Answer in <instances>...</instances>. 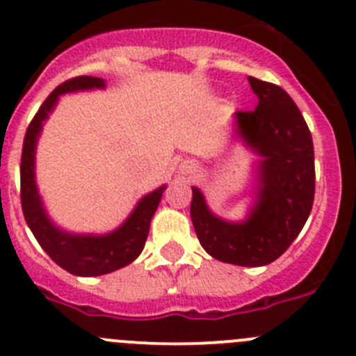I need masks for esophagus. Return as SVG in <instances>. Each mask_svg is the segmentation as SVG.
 <instances>
[{
  "instance_id": "34e87169",
  "label": "esophagus",
  "mask_w": 356,
  "mask_h": 356,
  "mask_svg": "<svg viewBox=\"0 0 356 356\" xmlns=\"http://www.w3.org/2000/svg\"><path fill=\"white\" fill-rule=\"evenodd\" d=\"M180 171L184 172V175H187V176H194L195 172H197V165H195L194 162H191V161H185V162H181Z\"/></svg>"
}]
</instances>
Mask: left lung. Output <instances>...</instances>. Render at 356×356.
<instances>
[{
    "mask_svg": "<svg viewBox=\"0 0 356 356\" xmlns=\"http://www.w3.org/2000/svg\"><path fill=\"white\" fill-rule=\"evenodd\" d=\"M259 104L232 117V140L257 161L245 218L216 215L201 188L192 187L191 218L199 243L213 259L260 267L286 252L313 208L314 150L307 124L292 97L274 83L248 76Z\"/></svg>",
    "mask_w": 356,
    "mask_h": 356,
    "instance_id": "obj_1",
    "label": "left lung"
}]
</instances>
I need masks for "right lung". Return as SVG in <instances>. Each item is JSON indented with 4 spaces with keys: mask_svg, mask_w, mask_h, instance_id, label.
Listing matches in <instances>:
<instances>
[{
    "mask_svg": "<svg viewBox=\"0 0 356 356\" xmlns=\"http://www.w3.org/2000/svg\"><path fill=\"white\" fill-rule=\"evenodd\" d=\"M106 89V82L96 76H76L57 87L40 106L24 138L20 161V201L24 218L47 255L59 267L74 276H101L129 266L143 252L150 231V222L159 208L168 185L145 194L136 202L129 216L113 231L71 232L57 225L49 215L36 184V148L43 125L56 110L60 96L74 92Z\"/></svg>",
    "mask_w": 356,
    "mask_h": 356,
    "instance_id": "obj_1",
    "label": "right lung"
}]
</instances>
